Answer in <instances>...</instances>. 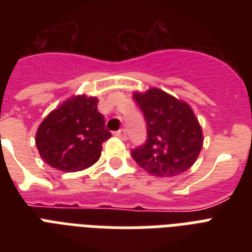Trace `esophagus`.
I'll use <instances>...</instances> for the list:
<instances>
[{
    "label": "esophagus",
    "instance_id": "obj_1",
    "mask_svg": "<svg viewBox=\"0 0 252 252\" xmlns=\"http://www.w3.org/2000/svg\"><path fill=\"white\" fill-rule=\"evenodd\" d=\"M115 136L119 138H122V140H126V129H120L118 132H115Z\"/></svg>",
    "mask_w": 252,
    "mask_h": 252
}]
</instances>
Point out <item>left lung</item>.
<instances>
[{"mask_svg": "<svg viewBox=\"0 0 252 252\" xmlns=\"http://www.w3.org/2000/svg\"><path fill=\"white\" fill-rule=\"evenodd\" d=\"M133 98L148 126L146 144L132 150V157L145 171L159 178L183 174L203 149V129L187 102L152 87L134 91Z\"/></svg>", "mask_w": 252, "mask_h": 252, "instance_id": "obj_1", "label": "left lung"}]
</instances>
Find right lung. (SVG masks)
<instances>
[{"label":"right lung","instance_id":"obj_1","mask_svg":"<svg viewBox=\"0 0 252 252\" xmlns=\"http://www.w3.org/2000/svg\"><path fill=\"white\" fill-rule=\"evenodd\" d=\"M111 137L98 99L74 95L51 111L36 130V148L51 167L76 172L90 167L102 154V144Z\"/></svg>","mask_w":252,"mask_h":252}]
</instances>
